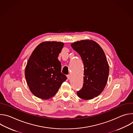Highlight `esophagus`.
<instances>
[{
    "instance_id": "obj_1",
    "label": "esophagus",
    "mask_w": 133,
    "mask_h": 133,
    "mask_svg": "<svg viewBox=\"0 0 133 133\" xmlns=\"http://www.w3.org/2000/svg\"><path fill=\"white\" fill-rule=\"evenodd\" d=\"M67 77L68 79L70 80V79H71V76H70V75H67Z\"/></svg>"
}]
</instances>
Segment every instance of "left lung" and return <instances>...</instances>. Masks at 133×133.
Listing matches in <instances>:
<instances>
[{
    "label": "left lung",
    "instance_id": "obj_1",
    "mask_svg": "<svg viewBox=\"0 0 133 133\" xmlns=\"http://www.w3.org/2000/svg\"><path fill=\"white\" fill-rule=\"evenodd\" d=\"M71 46L81 56L84 67L83 86L77 95L91 99L99 95L107 84L109 68L106 57L98 44L92 40L76 42Z\"/></svg>",
    "mask_w": 133,
    "mask_h": 133
}]
</instances>
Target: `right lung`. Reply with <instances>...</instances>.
Listing matches in <instances>:
<instances>
[{
	"instance_id": "obj_1",
	"label": "right lung",
	"mask_w": 133,
	"mask_h": 133,
	"mask_svg": "<svg viewBox=\"0 0 133 133\" xmlns=\"http://www.w3.org/2000/svg\"><path fill=\"white\" fill-rule=\"evenodd\" d=\"M64 45L62 42H43L34 50L27 62L26 80L31 92L39 98L53 97L67 79L61 72L62 65L58 59Z\"/></svg>"
}]
</instances>
